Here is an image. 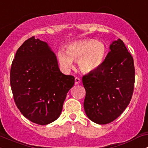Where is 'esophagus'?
<instances>
[{
    "mask_svg": "<svg viewBox=\"0 0 148 148\" xmlns=\"http://www.w3.org/2000/svg\"><path fill=\"white\" fill-rule=\"evenodd\" d=\"M81 83V79H79V77H76L75 78V84H79Z\"/></svg>",
    "mask_w": 148,
    "mask_h": 148,
    "instance_id": "esophagus-1",
    "label": "esophagus"
}]
</instances>
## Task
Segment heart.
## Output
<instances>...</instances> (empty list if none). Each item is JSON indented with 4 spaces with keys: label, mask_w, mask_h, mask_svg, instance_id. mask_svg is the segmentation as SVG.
<instances>
[{
    "label": "heart",
    "mask_w": 148,
    "mask_h": 148,
    "mask_svg": "<svg viewBox=\"0 0 148 148\" xmlns=\"http://www.w3.org/2000/svg\"><path fill=\"white\" fill-rule=\"evenodd\" d=\"M106 49L101 42L86 40L74 42L66 47V50L60 49L57 57L60 66L64 69L73 67V60L78 61L80 70L90 73L99 69L106 56Z\"/></svg>",
    "instance_id": "b5f03b06"
}]
</instances>
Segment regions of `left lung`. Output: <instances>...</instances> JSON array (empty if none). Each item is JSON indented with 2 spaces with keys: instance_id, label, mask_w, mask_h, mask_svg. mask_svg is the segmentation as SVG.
<instances>
[{
  "instance_id": "1",
  "label": "left lung",
  "mask_w": 148,
  "mask_h": 148,
  "mask_svg": "<svg viewBox=\"0 0 148 148\" xmlns=\"http://www.w3.org/2000/svg\"><path fill=\"white\" fill-rule=\"evenodd\" d=\"M99 69L83 76L84 106L90 120L106 125L118 118L133 95L135 69L133 57L120 39L113 42Z\"/></svg>"
}]
</instances>
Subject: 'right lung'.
Instances as JSON below:
<instances>
[{
  "label": "right lung",
  "instance_id": "1",
  "mask_svg": "<svg viewBox=\"0 0 148 148\" xmlns=\"http://www.w3.org/2000/svg\"><path fill=\"white\" fill-rule=\"evenodd\" d=\"M74 77L60 72L47 43L30 37L15 54L10 70L14 102L25 118L46 125L60 116Z\"/></svg>",
  "mask_w": 148,
  "mask_h": 148
}]
</instances>
